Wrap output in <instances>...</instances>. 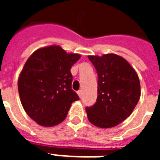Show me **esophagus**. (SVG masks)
<instances>
[{
    "instance_id": "1",
    "label": "esophagus",
    "mask_w": 160,
    "mask_h": 160,
    "mask_svg": "<svg viewBox=\"0 0 160 160\" xmlns=\"http://www.w3.org/2000/svg\"><path fill=\"white\" fill-rule=\"evenodd\" d=\"M78 94L79 97L81 98L82 95V90H78Z\"/></svg>"
}]
</instances>
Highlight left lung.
Wrapping results in <instances>:
<instances>
[{"label": "left lung", "instance_id": "8db88e82", "mask_svg": "<svg viewBox=\"0 0 160 160\" xmlns=\"http://www.w3.org/2000/svg\"><path fill=\"white\" fill-rule=\"evenodd\" d=\"M98 74L96 102L86 107L89 121L96 127H115L132 113L140 98V82L131 65L114 53L88 56Z\"/></svg>", "mask_w": 160, "mask_h": 160}]
</instances>
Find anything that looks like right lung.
Listing matches in <instances>:
<instances>
[{"label": "right lung", "mask_w": 160, "mask_h": 160, "mask_svg": "<svg viewBox=\"0 0 160 160\" xmlns=\"http://www.w3.org/2000/svg\"><path fill=\"white\" fill-rule=\"evenodd\" d=\"M80 57L52 46L36 50L25 62L18 78V92L25 112L39 125L61 123L71 103L79 99L71 89L70 69Z\"/></svg>", "instance_id": "obj_1"}]
</instances>
